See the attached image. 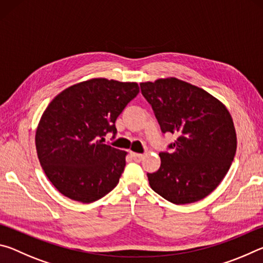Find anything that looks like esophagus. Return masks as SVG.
<instances>
[{"label":"esophagus","instance_id":"obj_1","mask_svg":"<svg viewBox=\"0 0 263 263\" xmlns=\"http://www.w3.org/2000/svg\"><path fill=\"white\" fill-rule=\"evenodd\" d=\"M131 157L132 159L135 160V161H141L142 158H144V155L139 154V153H135V152H131Z\"/></svg>","mask_w":263,"mask_h":263}]
</instances>
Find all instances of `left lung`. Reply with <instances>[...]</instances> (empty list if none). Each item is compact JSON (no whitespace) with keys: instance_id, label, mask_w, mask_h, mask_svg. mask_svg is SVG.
Masks as SVG:
<instances>
[{"instance_id":"8db88e82","label":"left lung","mask_w":263,"mask_h":263,"mask_svg":"<svg viewBox=\"0 0 263 263\" xmlns=\"http://www.w3.org/2000/svg\"><path fill=\"white\" fill-rule=\"evenodd\" d=\"M163 133L175 135L161 166L147 177L155 193L174 204L201 201L228 174L237 151L232 117L219 100L176 78L141 82Z\"/></svg>"}]
</instances>
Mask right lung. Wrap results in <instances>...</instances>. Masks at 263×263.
<instances>
[{
    "mask_svg": "<svg viewBox=\"0 0 263 263\" xmlns=\"http://www.w3.org/2000/svg\"><path fill=\"white\" fill-rule=\"evenodd\" d=\"M139 92L137 82L104 78L70 86L52 100L35 131V149L47 179L66 197L92 203L116 185L125 151L103 144L106 133Z\"/></svg>",
    "mask_w": 263,
    "mask_h": 263,
    "instance_id": "add662e5",
    "label": "right lung"
}]
</instances>
